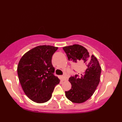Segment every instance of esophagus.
Masks as SVG:
<instances>
[{"label":"esophagus","mask_w":122,"mask_h":122,"mask_svg":"<svg viewBox=\"0 0 122 122\" xmlns=\"http://www.w3.org/2000/svg\"><path fill=\"white\" fill-rule=\"evenodd\" d=\"M62 79H63V81H66V77L65 76H62Z\"/></svg>","instance_id":"esophagus-1"}]
</instances>
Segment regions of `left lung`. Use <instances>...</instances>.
<instances>
[{
  "label": "left lung",
  "mask_w": 122,
  "mask_h": 122,
  "mask_svg": "<svg viewBox=\"0 0 122 122\" xmlns=\"http://www.w3.org/2000/svg\"><path fill=\"white\" fill-rule=\"evenodd\" d=\"M69 61L74 63L82 62L84 70L80 76L69 78L71 89L66 91L68 99L75 103H82L92 97L100 81L101 67L97 58L89 54L87 50L79 45L64 46Z\"/></svg>",
  "instance_id": "1"
}]
</instances>
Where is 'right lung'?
<instances>
[{
    "mask_svg": "<svg viewBox=\"0 0 122 122\" xmlns=\"http://www.w3.org/2000/svg\"><path fill=\"white\" fill-rule=\"evenodd\" d=\"M58 48L39 46L27 52L20 59L17 73L22 89L33 102L43 103L52 97L54 87L60 83L54 76L52 56Z\"/></svg>",
    "mask_w": 122,
    "mask_h": 122,
    "instance_id": "add662e5",
    "label": "right lung"
}]
</instances>
